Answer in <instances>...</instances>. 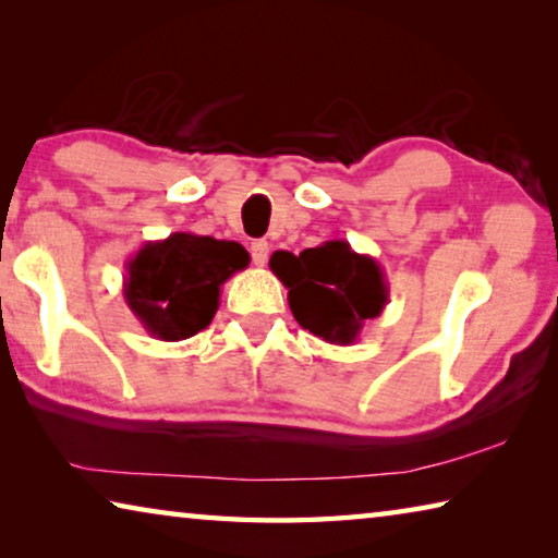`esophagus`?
<instances>
[{"mask_svg": "<svg viewBox=\"0 0 558 558\" xmlns=\"http://www.w3.org/2000/svg\"><path fill=\"white\" fill-rule=\"evenodd\" d=\"M268 253H270V243L266 239H258L251 243V258L256 266H266L268 260Z\"/></svg>", "mask_w": 558, "mask_h": 558, "instance_id": "obj_1", "label": "esophagus"}]
</instances>
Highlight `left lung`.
Here are the masks:
<instances>
[{"instance_id":"8db88e82","label":"left lung","mask_w":558,"mask_h":558,"mask_svg":"<svg viewBox=\"0 0 558 558\" xmlns=\"http://www.w3.org/2000/svg\"><path fill=\"white\" fill-rule=\"evenodd\" d=\"M270 270L288 288L298 325L329 344H354L366 319L379 317L389 302L379 263L339 239L305 248L300 256L272 253Z\"/></svg>"}]
</instances>
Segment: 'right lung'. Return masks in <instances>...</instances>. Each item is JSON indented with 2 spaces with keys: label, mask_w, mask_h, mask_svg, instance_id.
Instances as JSON below:
<instances>
[{
  "label": "right lung",
  "mask_w": 558,
  "mask_h": 558,
  "mask_svg": "<svg viewBox=\"0 0 558 558\" xmlns=\"http://www.w3.org/2000/svg\"><path fill=\"white\" fill-rule=\"evenodd\" d=\"M248 260L241 243L177 231L125 263L122 295L149 337L179 342L211 325L221 286Z\"/></svg>",
  "instance_id": "obj_1"
}]
</instances>
